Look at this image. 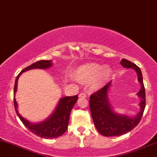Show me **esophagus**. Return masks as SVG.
Returning a JSON list of instances; mask_svg holds the SVG:
<instances>
[{"instance_id": "34e87169", "label": "esophagus", "mask_w": 157, "mask_h": 157, "mask_svg": "<svg viewBox=\"0 0 157 157\" xmlns=\"http://www.w3.org/2000/svg\"><path fill=\"white\" fill-rule=\"evenodd\" d=\"M78 97H79V98H86V94H85V93H84V92H82V93L79 94Z\"/></svg>"}]
</instances>
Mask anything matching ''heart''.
Instances as JSON below:
<instances>
[{"label": "heart", "mask_w": 157, "mask_h": 157, "mask_svg": "<svg viewBox=\"0 0 157 157\" xmlns=\"http://www.w3.org/2000/svg\"><path fill=\"white\" fill-rule=\"evenodd\" d=\"M112 70L108 65L86 63L77 67L73 72V77L78 82L90 84L94 90L103 87L110 80Z\"/></svg>", "instance_id": "heart-1"}]
</instances>
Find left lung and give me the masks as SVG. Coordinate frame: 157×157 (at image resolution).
Returning <instances> with one entry per match:
<instances>
[{
    "instance_id": "left-lung-1",
    "label": "left lung",
    "mask_w": 157,
    "mask_h": 157,
    "mask_svg": "<svg viewBox=\"0 0 157 157\" xmlns=\"http://www.w3.org/2000/svg\"><path fill=\"white\" fill-rule=\"evenodd\" d=\"M120 64L126 68L135 70L138 75V80L141 88L137 93L140 98L139 103L140 111L134 117L118 113L112 108L108 92L111 88L112 81L98 92L90 96V107L94 126L100 134L106 137H116L126 134L134 129L140 122L146 107V92L143 75L140 67L132 62L122 59Z\"/></svg>"
}]
</instances>
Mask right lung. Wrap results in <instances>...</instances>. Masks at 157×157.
<instances>
[{
    "mask_svg": "<svg viewBox=\"0 0 157 157\" xmlns=\"http://www.w3.org/2000/svg\"><path fill=\"white\" fill-rule=\"evenodd\" d=\"M52 65L53 63L52 60H40L32 64L31 65L27 67L26 68L23 69L17 76L14 89H13L14 108L19 119L22 121V122L30 132L40 138L46 139L57 138L65 132V131L67 130V126H68L71 111L75 102L78 100V95L62 98L61 99H59V102L56 106L55 109L54 110L53 113L49 117L40 122L33 123L22 117L19 113L18 108H17L18 104L16 101L15 94L17 90V82H18L19 77L22 73L32 69H47L52 67Z\"/></svg>",
    "mask_w": 157,
    "mask_h": 157,
    "instance_id": "add662e5",
    "label": "right lung"
}]
</instances>
